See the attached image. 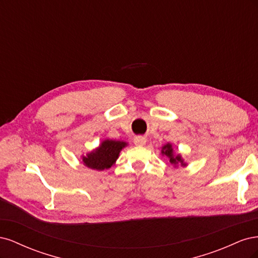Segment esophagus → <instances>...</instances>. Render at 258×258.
Instances as JSON below:
<instances>
[{
	"instance_id": "obj_1",
	"label": "esophagus",
	"mask_w": 258,
	"mask_h": 258,
	"mask_svg": "<svg viewBox=\"0 0 258 258\" xmlns=\"http://www.w3.org/2000/svg\"><path fill=\"white\" fill-rule=\"evenodd\" d=\"M145 143H146V138L142 136H139L135 139V144L138 146H143Z\"/></svg>"
}]
</instances>
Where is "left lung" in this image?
<instances>
[{
    "label": "left lung",
    "instance_id": "obj_1",
    "mask_svg": "<svg viewBox=\"0 0 258 258\" xmlns=\"http://www.w3.org/2000/svg\"><path fill=\"white\" fill-rule=\"evenodd\" d=\"M161 154L163 156H166V157H168L169 161L171 165H173L174 167H176L177 165H181L183 167L186 166V163L184 162L182 156L181 155H174V152H173V148H172V145H171L170 143L163 145L162 146V150H161Z\"/></svg>",
    "mask_w": 258,
    "mask_h": 258
}]
</instances>
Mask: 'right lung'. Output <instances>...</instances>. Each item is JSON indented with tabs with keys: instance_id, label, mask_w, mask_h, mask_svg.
<instances>
[{
	"instance_id": "obj_1",
	"label": "right lung",
	"mask_w": 258,
	"mask_h": 258,
	"mask_svg": "<svg viewBox=\"0 0 258 258\" xmlns=\"http://www.w3.org/2000/svg\"><path fill=\"white\" fill-rule=\"evenodd\" d=\"M127 143L123 141H116V140L106 139L101 142L99 147L92 152L83 156V162L86 167L102 171L110 169L118 158L119 153Z\"/></svg>"
}]
</instances>
